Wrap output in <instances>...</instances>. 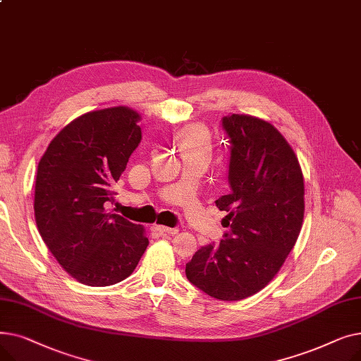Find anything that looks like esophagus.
Wrapping results in <instances>:
<instances>
[{
	"label": "esophagus",
	"instance_id": "esophagus-1",
	"mask_svg": "<svg viewBox=\"0 0 361 361\" xmlns=\"http://www.w3.org/2000/svg\"><path fill=\"white\" fill-rule=\"evenodd\" d=\"M155 230L159 231L161 234H177L178 233L177 228H168V226H164V225H155Z\"/></svg>",
	"mask_w": 361,
	"mask_h": 361
}]
</instances>
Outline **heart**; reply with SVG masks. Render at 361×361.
Returning <instances> with one entry per match:
<instances>
[{"mask_svg":"<svg viewBox=\"0 0 361 361\" xmlns=\"http://www.w3.org/2000/svg\"><path fill=\"white\" fill-rule=\"evenodd\" d=\"M177 142L183 155L199 154V152H207V154H211L212 150L209 135H207L202 126L197 124H192L183 128L177 137Z\"/></svg>","mask_w":361,"mask_h":361,"instance_id":"1","label":"heart"}]
</instances>
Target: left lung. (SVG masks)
<instances>
[{
    "label": "left lung",
    "instance_id": "left-lung-1",
    "mask_svg": "<svg viewBox=\"0 0 361 361\" xmlns=\"http://www.w3.org/2000/svg\"><path fill=\"white\" fill-rule=\"evenodd\" d=\"M230 137L231 193L215 203L228 212L218 245L185 264L193 286L222 301L247 298L279 272L305 218V180L293 147L269 121L247 114L222 118Z\"/></svg>",
    "mask_w": 361,
    "mask_h": 361
}]
</instances>
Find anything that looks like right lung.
<instances>
[{
  "label": "right lung",
  "instance_id": "add662e5",
  "mask_svg": "<svg viewBox=\"0 0 361 361\" xmlns=\"http://www.w3.org/2000/svg\"><path fill=\"white\" fill-rule=\"evenodd\" d=\"M140 120L128 106L86 112L51 140L37 164V231L60 267L85 286L126 279L149 244L143 225L105 207L140 143Z\"/></svg>",
  "mask_w": 361,
  "mask_h": 361
}]
</instances>
